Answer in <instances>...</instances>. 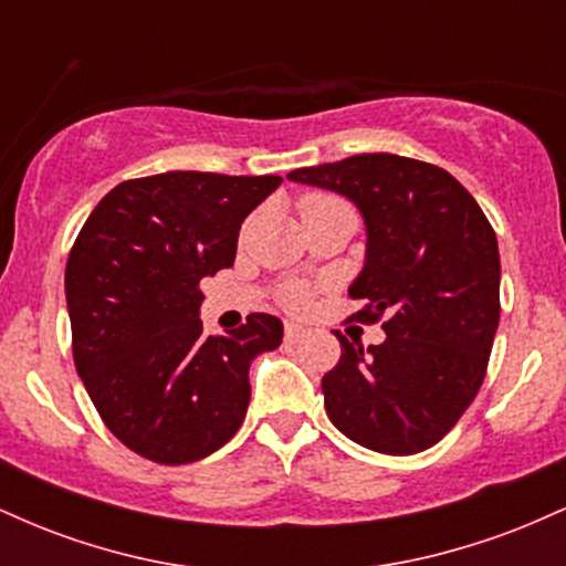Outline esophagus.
<instances>
[{"label": "esophagus", "instance_id": "esophagus-1", "mask_svg": "<svg viewBox=\"0 0 566 566\" xmlns=\"http://www.w3.org/2000/svg\"><path fill=\"white\" fill-rule=\"evenodd\" d=\"M305 333H308V329H305L303 324H295V322L284 324V340L287 343H297Z\"/></svg>", "mask_w": 566, "mask_h": 566}]
</instances>
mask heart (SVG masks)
<instances>
[{"mask_svg": "<svg viewBox=\"0 0 566 566\" xmlns=\"http://www.w3.org/2000/svg\"><path fill=\"white\" fill-rule=\"evenodd\" d=\"M319 201H329V199L327 197H308L303 201V207L319 205ZM284 301H287L290 308H305V305H308V295H305V290H290L287 295H284Z\"/></svg>", "mask_w": 566, "mask_h": 566, "instance_id": "b5f03b06", "label": "heart"}]
</instances>
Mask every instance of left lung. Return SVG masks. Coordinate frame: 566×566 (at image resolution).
<instances>
[{
	"label": "left lung",
	"mask_w": 566,
	"mask_h": 566,
	"mask_svg": "<svg viewBox=\"0 0 566 566\" xmlns=\"http://www.w3.org/2000/svg\"><path fill=\"white\" fill-rule=\"evenodd\" d=\"M292 184L335 191L365 218L367 252L348 295L378 322L380 346L348 343L322 378L329 420L386 454L433 447L482 388L500 322L497 237L450 172L396 154H359L292 170Z\"/></svg>",
	"instance_id": "obj_1"
}]
</instances>
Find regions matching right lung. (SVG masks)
<instances>
[{"mask_svg":"<svg viewBox=\"0 0 566 566\" xmlns=\"http://www.w3.org/2000/svg\"><path fill=\"white\" fill-rule=\"evenodd\" d=\"M279 175L159 172L125 180L82 226L66 263L74 365L103 423L161 465L207 458L242 426L250 365L282 343L271 314L205 335L199 282L231 269L244 218Z\"/></svg>","mask_w":566,"mask_h":566,"instance_id":"1","label":"right lung"}]
</instances>
